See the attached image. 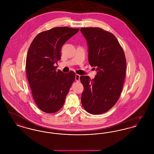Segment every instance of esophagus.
<instances>
[{"label":"esophagus","mask_w":154,"mask_h":154,"mask_svg":"<svg viewBox=\"0 0 154 154\" xmlns=\"http://www.w3.org/2000/svg\"><path fill=\"white\" fill-rule=\"evenodd\" d=\"M80 75L79 74H76L75 75V79L76 81H80Z\"/></svg>","instance_id":"1"}]
</instances>
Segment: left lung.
Masks as SVG:
<instances>
[{
	"instance_id": "obj_1",
	"label": "left lung",
	"mask_w": 154,
	"mask_h": 154,
	"mask_svg": "<svg viewBox=\"0 0 154 154\" xmlns=\"http://www.w3.org/2000/svg\"><path fill=\"white\" fill-rule=\"evenodd\" d=\"M88 47V60L97 74L94 79L81 75V103L88 112L103 114L117 102L122 90L126 61L116 36L100 28H82Z\"/></svg>"
}]
</instances>
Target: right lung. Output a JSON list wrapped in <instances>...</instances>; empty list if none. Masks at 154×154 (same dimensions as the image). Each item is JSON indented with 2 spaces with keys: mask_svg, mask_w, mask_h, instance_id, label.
<instances>
[{
  "mask_svg": "<svg viewBox=\"0 0 154 154\" xmlns=\"http://www.w3.org/2000/svg\"><path fill=\"white\" fill-rule=\"evenodd\" d=\"M79 29L57 27L38 34L30 45L26 72L32 94L38 107L47 113L60 110L75 80V73H64L55 66L62 45Z\"/></svg>",
  "mask_w": 154,
  "mask_h": 154,
  "instance_id": "add662e5",
  "label": "right lung"
}]
</instances>
